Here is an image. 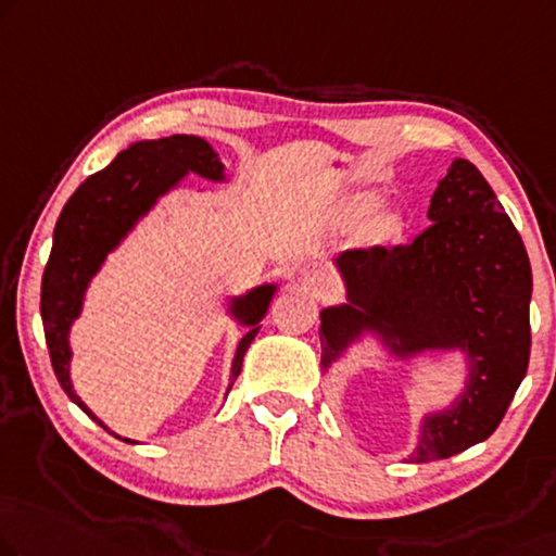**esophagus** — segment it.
Returning a JSON list of instances; mask_svg holds the SVG:
<instances>
[{
	"mask_svg": "<svg viewBox=\"0 0 556 556\" xmlns=\"http://www.w3.org/2000/svg\"><path fill=\"white\" fill-rule=\"evenodd\" d=\"M302 281H304V287H309L312 292L317 294V296H325V294L329 292V289H331V279H329L321 269H309V271H304Z\"/></svg>",
	"mask_w": 556,
	"mask_h": 556,
	"instance_id": "obj_1",
	"label": "esophagus"
}]
</instances>
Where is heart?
Segmentation results:
<instances>
[{
  "label": "heart",
  "instance_id": "b5f03b06",
  "mask_svg": "<svg viewBox=\"0 0 556 556\" xmlns=\"http://www.w3.org/2000/svg\"><path fill=\"white\" fill-rule=\"evenodd\" d=\"M375 204H377V197L364 194V197L357 199V204H354V210H357L359 214H364V212H369ZM377 231H379V235H382V237L392 235V231H394V219H392V217H384V219L377 225Z\"/></svg>",
  "mask_w": 556,
  "mask_h": 556
}]
</instances>
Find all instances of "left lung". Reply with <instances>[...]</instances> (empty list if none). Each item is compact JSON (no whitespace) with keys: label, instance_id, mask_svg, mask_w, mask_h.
Masks as SVG:
<instances>
[{"label":"left lung","instance_id":"left-lung-1","mask_svg":"<svg viewBox=\"0 0 556 556\" xmlns=\"http://www.w3.org/2000/svg\"><path fill=\"white\" fill-rule=\"evenodd\" d=\"M429 219L407 244L346 250L339 269L352 304L321 312L325 367L364 325L382 329L404 354L462 346L475 362L462 400L425 421L417 464L484 442L515 400L532 350L525 242L475 164H452Z\"/></svg>","mask_w":556,"mask_h":556}]
</instances>
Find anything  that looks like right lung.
<instances>
[{"label":"right lung","instance_id":"obj_1","mask_svg":"<svg viewBox=\"0 0 556 556\" xmlns=\"http://www.w3.org/2000/svg\"><path fill=\"white\" fill-rule=\"evenodd\" d=\"M185 172H197L206 179H222V162L204 139L189 135L131 144L114 156L110 167L81 181L56 219L52 254L41 275V325H45L47 350L56 379L66 396L94 421L99 419L74 394L70 382V342H66L70 325L79 314L89 277L104 262L106 252ZM269 296L271 289L262 287L235 302L237 314H242L247 325H252L237 346L235 371H231L235 377L242 369L244 352L250 350L260 329L256 325L267 312Z\"/></svg>","mask_w":556,"mask_h":556}]
</instances>
